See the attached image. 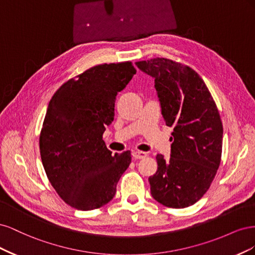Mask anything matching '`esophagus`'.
Listing matches in <instances>:
<instances>
[{
  "label": "esophagus",
  "mask_w": 255,
  "mask_h": 255,
  "mask_svg": "<svg viewBox=\"0 0 255 255\" xmlns=\"http://www.w3.org/2000/svg\"><path fill=\"white\" fill-rule=\"evenodd\" d=\"M132 156L135 159H142V158H144L146 156V153L142 152V151H134L132 153Z\"/></svg>",
  "instance_id": "1"
}]
</instances>
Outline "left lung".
Returning <instances> with one entry per match:
<instances>
[{"mask_svg": "<svg viewBox=\"0 0 255 255\" xmlns=\"http://www.w3.org/2000/svg\"><path fill=\"white\" fill-rule=\"evenodd\" d=\"M154 79L161 115L172 127L170 158L157 154L149 177L152 197L167 207L195 204L210 188L220 165L223 128L205 83L191 68L167 58L137 61Z\"/></svg>", "mask_w": 255, "mask_h": 255, "instance_id": "left-lung-1", "label": "left lung"}]
</instances>
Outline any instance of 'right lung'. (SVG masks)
I'll list each match as a JSON object with an SVG mask.
<instances>
[{
    "mask_svg": "<svg viewBox=\"0 0 255 255\" xmlns=\"http://www.w3.org/2000/svg\"><path fill=\"white\" fill-rule=\"evenodd\" d=\"M136 73L130 61L103 64L69 80L54 94L39 148L48 179L70 206L91 211L109 203L130 164V152L106 148L102 139L115 116L118 92Z\"/></svg>",
    "mask_w": 255,
    "mask_h": 255,
    "instance_id": "add662e5",
    "label": "right lung"
}]
</instances>
